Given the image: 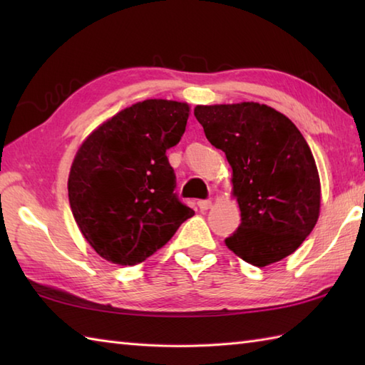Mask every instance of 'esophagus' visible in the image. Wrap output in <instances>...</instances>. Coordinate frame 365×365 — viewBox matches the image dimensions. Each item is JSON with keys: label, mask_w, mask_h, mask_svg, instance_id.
Wrapping results in <instances>:
<instances>
[{"label": "esophagus", "mask_w": 365, "mask_h": 365, "mask_svg": "<svg viewBox=\"0 0 365 365\" xmlns=\"http://www.w3.org/2000/svg\"><path fill=\"white\" fill-rule=\"evenodd\" d=\"M212 205H213L212 200H199L197 202V207L200 210H208V208H212Z\"/></svg>", "instance_id": "34e87169"}]
</instances>
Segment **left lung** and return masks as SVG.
<instances>
[{
	"mask_svg": "<svg viewBox=\"0 0 365 365\" xmlns=\"http://www.w3.org/2000/svg\"><path fill=\"white\" fill-rule=\"evenodd\" d=\"M195 115L232 168L242 224L224 243L259 268L293 254L320 216V175L304 136L287 115L255 102L197 105Z\"/></svg>",
	"mask_w": 365,
	"mask_h": 365,
	"instance_id": "obj_1",
	"label": "left lung"
}]
</instances>
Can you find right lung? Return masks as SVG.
Here are the masks:
<instances>
[{
	"label": "right lung",
	"mask_w": 365,
	"mask_h": 365,
	"mask_svg": "<svg viewBox=\"0 0 365 365\" xmlns=\"http://www.w3.org/2000/svg\"><path fill=\"white\" fill-rule=\"evenodd\" d=\"M190 105L149 98L84 139L68 174V202L100 257L130 267L165 246L195 212L174 195L166 150L180 141Z\"/></svg>",
	"instance_id": "obj_1"
}]
</instances>
